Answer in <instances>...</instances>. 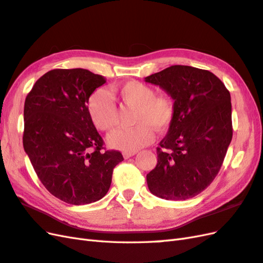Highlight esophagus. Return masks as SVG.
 I'll return each instance as SVG.
<instances>
[{
	"label": "esophagus",
	"instance_id": "1",
	"mask_svg": "<svg viewBox=\"0 0 263 263\" xmlns=\"http://www.w3.org/2000/svg\"><path fill=\"white\" fill-rule=\"evenodd\" d=\"M136 154H137V152H123V157H124V159H129L133 156H136Z\"/></svg>",
	"mask_w": 263,
	"mask_h": 263
}]
</instances>
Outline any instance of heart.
I'll return each instance as SVG.
<instances>
[{"label": "heart", "instance_id": "b5f03b06", "mask_svg": "<svg viewBox=\"0 0 263 263\" xmlns=\"http://www.w3.org/2000/svg\"><path fill=\"white\" fill-rule=\"evenodd\" d=\"M112 93L121 104L134 109L132 129L117 130L107 137V143L113 149L136 152L150 144L154 133L169 129L176 116V102L169 94H156V90L140 81L114 85ZM87 110L93 124L101 131H111L117 125L118 110L104 90L91 94Z\"/></svg>", "mask_w": 263, "mask_h": 263}]
</instances>
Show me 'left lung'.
<instances>
[{
	"label": "left lung",
	"mask_w": 263,
	"mask_h": 263,
	"mask_svg": "<svg viewBox=\"0 0 263 263\" xmlns=\"http://www.w3.org/2000/svg\"><path fill=\"white\" fill-rule=\"evenodd\" d=\"M145 82L161 86L176 102L147 186L166 200L196 197L217 177L232 140L230 92L212 72L187 65L166 67Z\"/></svg>",
	"instance_id": "8db88e82"
}]
</instances>
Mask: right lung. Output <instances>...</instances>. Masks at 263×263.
<instances>
[{
  "label": "right lung",
  "mask_w": 263,
  "mask_h": 263,
  "mask_svg": "<svg viewBox=\"0 0 263 263\" xmlns=\"http://www.w3.org/2000/svg\"><path fill=\"white\" fill-rule=\"evenodd\" d=\"M106 82L84 69H54L40 78L24 103L23 146L37 178L52 196L70 204L102 199L122 153L105 150L87 110Z\"/></svg>",
  "instance_id": "right-lung-1"
}]
</instances>
